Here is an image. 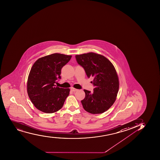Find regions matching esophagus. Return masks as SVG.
I'll list each match as a JSON object with an SVG mask.
<instances>
[{"mask_svg":"<svg viewBox=\"0 0 160 160\" xmlns=\"http://www.w3.org/2000/svg\"><path fill=\"white\" fill-rule=\"evenodd\" d=\"M71 90L72 91H73V92H76V91H77L78 90V89H75V88H71Z\"/></svg>","mask_w":160,"mask_h":160,"instance_id":"1","label":"esophagus"}]
</instances>
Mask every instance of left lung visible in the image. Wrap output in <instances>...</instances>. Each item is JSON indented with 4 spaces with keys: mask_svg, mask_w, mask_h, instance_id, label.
Listing matches in <instances>:
<instances>
[{
    "mask_svg": "<svg viewBox=\"0 0 160 160\" xmlns=\"http://www.w3.org/2000/svg\"><path fill=\"white\" fill-rule=\"evenodd\" d=\"M78 63L84 68L88 77L93 78V92L84 90L86 97L81 101L83 108L91 114L108 111L115 101L119 80L112 63L104 56L94 52L76 55Z\"/></svg>",
    "mask_w": 160,
    "mask_h": 160,
    "instance_id": "8db88e82",
    "label": "left lung"
}]
</instances>
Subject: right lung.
Here are the masks:
<instances>
[{
    "mask_svg": "<svg viewBox=\"0 0 160 160\" xmlns=\"http://www.w3.org/2000/svg\"><path fill=\"white\" fill-rule=\"evenodd\" d=\"M71 55L55 53L38 59L28 79L27 92L35 108L45 113H53L62 108L70 89L56 87L61 78V69L69 62Z\"/></svg>",
    "mask_w": 160,
    "mask_h": 160,
    "instance_id": "obj_1",
    "label": "right lung"
}]
</instances>
